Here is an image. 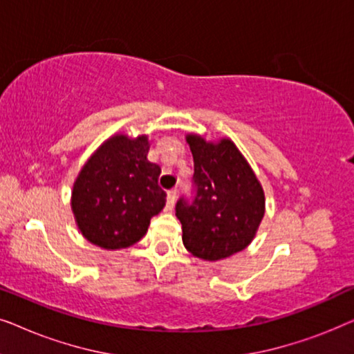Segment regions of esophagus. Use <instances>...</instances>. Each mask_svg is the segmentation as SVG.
I'll return each mask as SVG.
<instances>
[{
  "instance_id": "obj_1",
  "label": "esophagus",
  "mask_w": 354,
  "mask_h": 354,
  "mask_svg": "<svg viewBox=\"0 0 354 354\" xmlns=\"http://www.w3.org/2000/svg\"><path fill=\"white\" fill-rule=\"evenodd\" d=\"M176 200H177V192L176 190H169L167 192V205H166L167 211H172L174 205H176Z\"/></svg>"
}]
</instances>
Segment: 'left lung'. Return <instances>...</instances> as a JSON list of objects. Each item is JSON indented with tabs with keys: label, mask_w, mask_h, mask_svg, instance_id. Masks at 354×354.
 Instances as JSON below:
<instances>
[{
	"label": "left lung",
	"mask_w": 354,
	"mask_h": 354,
	"mask_svg": "<svg viewBox=\"0 0 354 354\" xmlns=\"http://www.w3.org/2000/svg\"><path fill=\"white\" fill-rule=\"evenodd\" d=\"M187 143L195 162V196L176 205L183 245L200 259L229 258L254 239L264 217L263 187L232 140L212 143L190 133Z\"/></svg>",
	"instance_id": "left-lung-1"
}]
</instances>
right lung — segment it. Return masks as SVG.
Segmentation results:
<instances>
[{
	"label": "right lung",
	"mask_w": 354,
	"mask_h": 354,
	"mask_svg": "<svg viewBox=\"0 0 354 354\" xmlns=\"http://www.w3.org/2000/svg\"><path fill=\"white\" fill-rule=\"evenodd\" d=\"M148 149L147 135L129 138L118 133L82 167L71 206L90 243L104 250L132 246L166 206V192L158 185L161 167L148 161Z\"/></svg>",
	"instance_id": "add662e5"
}]
</instances>
